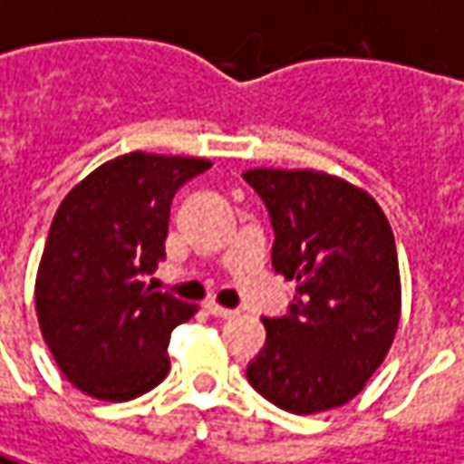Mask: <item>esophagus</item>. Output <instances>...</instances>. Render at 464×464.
I'll use <instances>...</instances> for the list:
<instances>
[{
	"mask_svg": "<svg viewBox=\"0 0 464 464\" xmlns=\"http://www.w3.org/2000/svg\"><path fill=\"white\" fill-rule=\"evenodd\" d=\"M206 310L213 314V317H220V320H231L236 317L238 312L236 310H228V307H220L218 302H206Z\"/></svg>",
	"mask_w": 464,
	"mask_h": 464,
	"instance_id": "esophagus-1",
	"label": "esophagus"
}]
</instances>
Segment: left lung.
I'll return each instance as SVG.
<instances>
[{"instance_id":"left-lung-1","label":"left lung","mask_w":464,"mask_h":464,"mask_svg":"<svg viewBox=\"0 0 464 464\" xmlns=\"http://www.w3.org/2000/svg\"><path fill=\"white\" fill-rule=\"evenodd\" d=\"M269 208L272 264L297 282L285 317H264L266 345L248 383L289 414H320L358 396L391 351L401 276L389 218L348 179L320 169H246Z\"/></svg>"}]
</instances>
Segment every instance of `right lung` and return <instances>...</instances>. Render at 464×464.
<instances>
[{
	"instance_id": "obj_1",
	"label": "right lung",
	"mask_w": 464,
	"mask_h": 464,
	"mask_svg": "<svg viewBox=\"0 0 464 464\" xmlns=\"http://www.w3.org/2000/svg\"><path fill=\"white\" fill-rule=\"evenodd\" d=\"M200 157L129 152L96 167L60 203L34 279V310L63 376L93 399L129 401L162 383L169 333L198 304L154 292L169 206L206 172Z\"/></svg>"
}]
</instances>
